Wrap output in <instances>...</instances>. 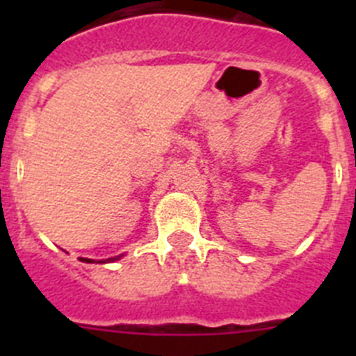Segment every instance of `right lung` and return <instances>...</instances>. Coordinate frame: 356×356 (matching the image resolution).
<instances>
[{"mask_svg":"<svg viewBox=\"0 0 356 356\" xmlns=\"http://www.w3.org/2000/svg\"><path fill=\"white\" fill-rule=\"evenodd\" d=\"M122 254H119V257H112V259H106V260H97V264H106V262H115V260H119L121 259ZM83 260V262H87V264H94V260L92 259H81Z\"/></svg>","mask_w":356,"mask_h":356,"instance_id":"right-lung-1","label":"right lung"}]
</instances>
